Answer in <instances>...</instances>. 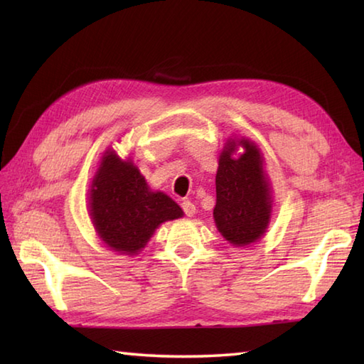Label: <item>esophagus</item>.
Listing matches in <instances>:
<instances>
[{
  "mask_svg": "<svg viewBox=\"0 0 364 364\" xmlns=\"http://www.w3.org/2000/svg\"><path fill=\"white\" fill-rule=\"evenodd\" d=\"M181 208H183V211H184V214L188 215V218H192V215L196 214V205L191 202V200H184V202L181 203Z\"/></svg>",
  "mask_w": 364,
  "mask_h": 364,
  "instance_id": "34e87169",
  "label": "esophagus"
}]
</instances>
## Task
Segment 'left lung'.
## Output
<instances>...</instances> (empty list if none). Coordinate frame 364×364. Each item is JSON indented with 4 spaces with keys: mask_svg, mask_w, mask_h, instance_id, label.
Listing matches in <instances>:
<instances>
[{
    "mask_svg": "<svg viewBox=\"0 0 364 364\" xmlns=\"http://www.w3.org/2000/svg\"><path fill=\"white\" fill-rule=\"evenodd\" d=\"M245 151L231 158L236 142L222 151L215 175L214 220L222 236L237 247L257 242L270 218V197L257 145L241 139Z\"/></svg>",
    "mask_w": 364,
    "mask_h": 364,
    "instance_id": "obj_1",
    "label": "left lung"
}]
</instances>
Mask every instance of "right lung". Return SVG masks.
Segmentation results:
<instances>
[{"label":"right lung","instance_id":"add662e5","mask_svg":"<svg viewBox=\"0 0 364 364\" xmlns=\"http://www.w3.org/2000/svg\"><path fill=\"white\" fill-rule=\"evenodd\" d=\"M90 215L98 236L112 250L134 255L166 220L183 215L162 192H151L131 161L107 151L92 181Z\"/></svg>","mask_w":364,"mask_h":364}]
</instances>
